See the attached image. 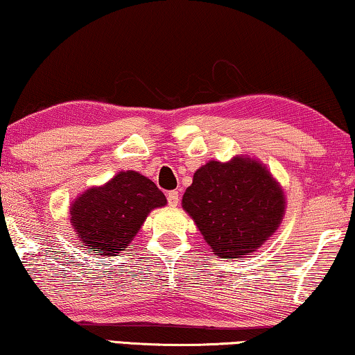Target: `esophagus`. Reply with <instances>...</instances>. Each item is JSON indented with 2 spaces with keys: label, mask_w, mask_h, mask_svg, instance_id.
<instances>
[{
  "label": "esophagus",
  "mask_w": 355,
  "mask_h": 355,
  "mask_svg": "<svg viewBox=\"0 0 355 355\" xmlns=\"http://www.w3.org/2000/svg\"><path fill=\"white\" fill-rule=\"evenodd\" d=\"M168 205L173 208L179 205V192H176V190H173V192L168 193Z\"/></svg>",
  "instance_id": "1"
}]
</instances>
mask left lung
Instances as JSON below:
<instances>
[{"mask_svg":"<svg viewBox=\"0 0 355 355\" xmlns=\"http://www.w3.org/2000/svg\"><path fill=\"white\" fill-rule=\"evenodd\" d=\"M182 208L218 258L240 259L277 232L286 200L264 163L235 155L200 166L184 193Z\"/></svg>","mask_w":355,"mask_h":355,"instance_id":"8db88e82","label":"left lung"}]
</instances>
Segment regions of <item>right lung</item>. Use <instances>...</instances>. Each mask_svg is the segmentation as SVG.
Here are the masks:
<instances>
[{"instance_id":"1","label":"right lung","mask_w":355,"mask_h":355,"mask_svg":"<svg viewBox=\"0 0 355 355\" xmlns=\"http://www.w3.org/2000/svg\"><path fill=\"white\" fill-rule=\"evenodd\" d=\"M165 205L166 197L150 179L128 169L80 193L70 203V224L85 248L115 256L130 246L148 213Z\"/></svg>"}]
</instances>
